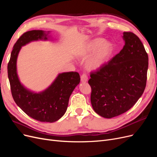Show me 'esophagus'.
I'll return each mask as SVG.
<instances>
[{"mask_svg": "<svg viewBox=\"0 0 157 157\" xmlns=\"http://www.w3.org/2000/svg\"><path fill=\"white\" fill-rule=\"evenodd\" d=\"M88 75L86 73H82L81 77H80V80L82 82H85L88 81Z\"/></svg>", "mask_w": 157, "mask_h": 157, "instance_id": "esophagus-1", "label": "esophagus"}]
</instances>
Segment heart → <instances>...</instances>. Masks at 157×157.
Returning <instances> with one entry per match:
<instances>
[{
  "label": "heart",
  "mask_w": 157,
  "mask_h": 157,
  "mask_svg": "<svg viewBox=\"0 0 157 157\" xmlns=\"http://www.w3.org/2000/svg\"><path fill=\"white\" fill-rule=\"evenodd\" d=\"M96 50V53L86 63L87 67L90 69H97L105 63L111 55L113 51V46L111 42H105V40L101 38H97L90 41L86 46L81 57L84 58Z\"/></svg>",
  "instance_id": "obj_1"
}]
</instances>
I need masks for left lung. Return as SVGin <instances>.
<instances>
[{
    "mask_svg": "<svg viewBox=\"0 0 157 157\" xmlns=\"http://www.w3.org/2000/svg\"><path fill=\"white\" fill-rule=\"evenodd\" d=\"M125 45L119 53L90 72L88 84L94 111L111 118L126 112L143 94L147 82L148 55L140 38L124 32Z\"/></svg>",
    "mask_w": 157,
    "mask_h": 157,
    "instance_id": "obj_1",
    "label": "left lung"
}]
</instances>
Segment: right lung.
<instances>
[{"instance_id": "obj_1", "label": "right lung", "mask_w": 157, "mask_h": 157, "mask_svg": "<svg viewBox=\"0 0 157 157\" xmlns=\"http://www.w3.org/2000/svg\"><path fill=\"white\" fill-rule=\"evenodd\" d=\"M47 39L44 31H27L19 38L13 46L8 63V77L14 101L27 115L40 122H54L62 117L68 106L69 99L73 90L80 82L77 72L59 74L55 81L45 91L34 94L21 84L16 73V61L21 46L39 39Z\"/></svg>"}]
</instances>
